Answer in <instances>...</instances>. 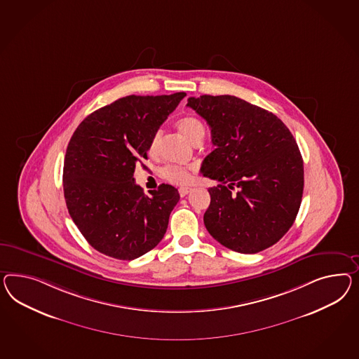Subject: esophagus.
Wrapping results in <instances>:
<instances>
[{
    "mask_svg": "<svg viewBox=\"0 0 359 359\" xmlns=\"http://www.w3.org/2000/svg\"><path fill=\"white\" fill-rule=\"evenodd\" d=\"M191 191H192L191 187H182V188H179V194H180L182 197H184V196L189 194Z\"/></svg>",
    "mask_w": 359,
    "mask_h": 359,
    "instance_id": "esophagus-1",
    "label": "esophagus"
}]
</instances>
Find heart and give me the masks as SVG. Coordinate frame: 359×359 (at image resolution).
I'll return each mask as SVG.
<instances>
[{
	"label": "heart",
	"mask_w": 359,
	"mask_h": 359,
	"mask_svg": "<svg viewBox=\"0 0 359 359\" xmlns=\"http://www.w3.org/2000/svg\"><path fill=\"white\" fill-rule=\"evenodd\" d=\"M177 128L180 130V133L192 144L204 140L205 126L201 120H198L197 117L185 116L182 117L177 121ZM159 142V133H155L150 145H149V154L154 155ZM191 175H192V168L191 167H182V165H167L163 170V177L165 180H168L170 183L176 185H184L189 183L191 180Z\"/></svg>",
	"instance_id": "heart-1"
}]
</instances>
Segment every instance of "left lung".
I'll use <instances>...</instances> for the list:
<instances>
[{"mask_svg":"<svg viewBox=\"0 0 359 359\" xmlns=\"http://www.w3.org/2000/svg\"><path fill=\"white\" fill-rule=\"evenodd\" d=\"M212 129L215 149L201 174L209 188L206 230L235 252L257 253L289 231L299 212L304 171L287 126L269 111L233 95L189 97Z\"/></svg>","mask_w":359,"mask_h":359,"instance_id":"8db88e82","label":"left lung"}]
</instances>
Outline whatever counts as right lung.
Here are the masks:
<instances>
[{
	"instance_id": "add662e5",
	"label": "right lung",
	"mask_w": 359,
	"mask_h": 359,
	"mask_svg": "<svg viewBox=\"0 0 359 359\" xmlns=\"http://www.w3.org/2000/svg\"><path fill=\"white\" fill-rule=\"evenodd\" d=\"M185 95L120 97L88 115L70 138L62 175L65 201L78 230L99 252L135 260L163 239L179 192L161 184L146 196L133 174Z\"/></svg>"
}]
</instances>
